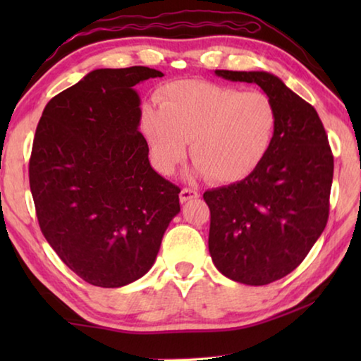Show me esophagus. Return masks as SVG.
Wrapping results in <instances>:
<instances>
[{
  "mask_svg": "<svg viewBox=\"0 0 361 361\" xmlns=\"http://www.w3.org/2000/svg\"><path fill=\"white\" fill-rule=\"evenodd\" d=\"M197 197H199V192L195 191V189H191V188H183L181 192H180L181 202H188V200L197 199Z\"/></svg>",
  "mask_w": 361,
  "mask_h": 361,
  "instance_id": "esophagus-1",
  "label": "esophagus"
}]
</instances>
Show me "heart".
<instances>
[{
  "label": "heart",
  "mask_w": 361,
  "mask_h": 361,
  "mask_svg": "<svg viewBox=\"0 0 361 361\" xmlns=\"http://www.w3.org/2000/svg\"><path fill=\"white\" fill-rule=\"evenodd\" d=\"M277 126V106L267 94L207 81L170 84L159 108L146 106L142 114V132L157 172L173 173L189 140L192 172L219 185L245 180L264 162Z\"/></svg>",
  "instance_id": "heart-1"
}]
</instances>
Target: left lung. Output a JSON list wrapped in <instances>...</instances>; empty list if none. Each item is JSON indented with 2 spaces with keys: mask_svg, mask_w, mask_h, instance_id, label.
<instances>
[{
  "mask_svg": "<svg viewBox=\"0 0 361 361\" xmlns=\"http://www.w3.org/2000/svg\"><path fill=\"white\" fill-rule=\"evenodd\" d=\"M258 84L279 111L276 140L245 180L204 192L213 264L231 280L267 285L301 264L328 221L334 161L315 108L267 71L215 70Z\"/></svg>",
  "mask_w": 361,
  "mask_h": 361,
  "instance_id": "8db88e82",
  "label": "left lung"
}]
</instances>
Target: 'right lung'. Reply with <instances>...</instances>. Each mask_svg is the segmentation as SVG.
Wrapping results in <instances>:
<instances>
[{"mask_svg": "<svg viewBox=\"0 0 361 361\" xmlns=\"http://www.w3.org/2000/svg\"><path fill=\"white\" fill-rule=\"evenodd\" d=\"M164 73L100 68L47 103L30 189L49 245L85 282L119 288L154 264L180 188L151 167L133 85Z\"/></svg>", "mask_w": 361, "mask_h": 361, "instance_id": "right-lung-1", "label": "right lung"}]
</instances>
